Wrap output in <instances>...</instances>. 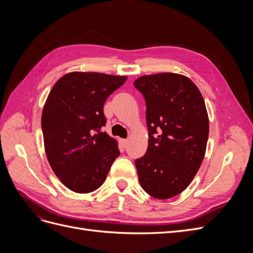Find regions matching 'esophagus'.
Instances as JSON below:
<instances>
[{
	"label": "esophagus",
	"mask_w": 253,
	"mask_h": 253,
	"mask_svg": "<svg viewBox=\"0 0 253 253\" xmlns=\"http://www.w3.org/2000/svg\"><path fill=\"white\" fill-rule=\"evenodd\" d=\"M127 142H128V140H127V139H121V140H120V143H121L122 147H126Z\"/></svg>",
	"instance_id": "34e87169"
}]
</instances>
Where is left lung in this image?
Returning <instances> with one entry per match:
<instances>
[{
    "label": "left lung",
    "instance_id": "left-lung-1",
    "mask_svg": "<svg viewBox=\"0 0 253 253\" xmlns=\"http://www.w3.org/2000/svg\"><path fill=\"white\" fill-rule=\"evenodd\" d=\"M147 105L149 145L136 159L141 188L158 200L181 193L203 163L209 117L200 89L188 77L162 73L134 82Z\"/></svg>",
    "mask_w": 253,
    "mask_h": 253
}]
</instances>
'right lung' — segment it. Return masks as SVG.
<instances>
[{
  "mask_svg": "<svg viewBox=\"0 0 253 253\" xmlns=\"http://www.w3.org/2000/svg\"><path fill=\"white\" fill-rule=\"evenodd\" d=\"M126 76L72 72L52 86L41 126L44 148L53 173L76 193H89L104 182L119 155L117 140L100 129L103 105Z\"/></svg>",
  "mask_w": 253,
  "mask_h": 253,
  "instance_id": "obj_1",
  "label": "right lung"
}]
</instances>
